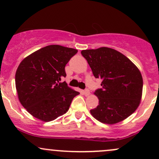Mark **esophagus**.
<instances>
[{
  "mask_svg": "<svg viewBox=\"0 0 159 159\" xmlns=\"http://www.w3.org/2000/svg\"><path fill=\"white\" fill-rule=\"evenodd\" d=\"M84 95H85L86 96H89V95H90V90H89L88 88L85 89V90H84Z\"/></svg>",
  "mask_w": 159,
  "mask_h": 159,
  "instance_id": "34e87169",
  "label": "esophagus"
}]
</instances>
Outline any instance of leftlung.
I'll use <instances>...</instances> for the list:
<instances>
[{
  "instance_id": "obj_1",
  "label": "left lung",
  "mask_w": 159,
  "mask_h": 159,
  "mask_svg": "<svg viewBox=\"0 0 159 159\" xmlns=\"http://www.w3.org/2000/svg\"><path fill=\"white\" fill-rule=\"evenodd\" d=\"M96 78L102 80V88L94 94L99 102L90 110L103 123L114 124L126 119L139 105L143 78L139 69L129 58L113 48L102 47L81 51Z\"/></svg>"
}]
</instances>
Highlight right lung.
<instances>
[{"label":"right lung","mask_w":159,"mask_h":159,"mask_svg":"<svg viewBox=\"0 0 159 159\" xmlns=\"http://www.w3.org/2000/svg\"><path fill=\"white\" fill-rule=\"evenodd\" d=\"M78 50L58 45L40 48L21 62L16 87L22 106L34 117L49 122L64 114L79 94L61 78L65 66Z\"/></svg>","instance_id":"add662e5"}]
</instances>
